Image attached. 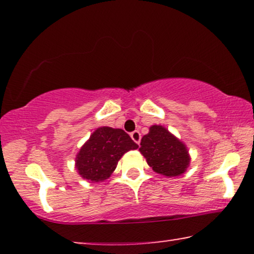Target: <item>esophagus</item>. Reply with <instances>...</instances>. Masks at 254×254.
I'll list each match as a JSON object with an SVG mask.
<instances>
[{"instance_id":"1","label":"esophagus","mask_w":254,"mask_h":254,"mask_svg":"<svg viewBox=\"0 0 254 254\" xmlns=\"http://www.w3.org/2000/svg\"><path fill=\"white\" fill-rule=\"evenodd\" d=\"M130 137L133 138L134 142H136L137 144H140V141H141V134L138 130H134L133 133H130Z\"/></svg>"}]
</instances>
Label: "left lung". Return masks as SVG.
Here are the masks:
<instances>
[{"mask_svg":"<svg viewBox=\"0 0 254 254\" xmlns=\"http://www.w3.org/2000/svg\"><path fill=\"white\" fill-rule=\"evenodd\" d=\"M141 154L155 172L165 177L183 175L190 165L186 145L165 127L154 125L141 140Z\"/></svg>","mask_w":254,"mask_h":254,"instance_id":"8db88e82","label":"left lung"}]
</instances>
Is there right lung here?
<instances>
[{
  "label": "right lung",
  "instance_id": "1",
  "mask_svg": "<svg viewBox=\"0 0 254 254\" xmlns=\"http://www.w3.org/2000/svg\"><path fill=\"white\" fill-rule=\"evenodd\" d=\"M138 145L120 128L99 127L76 156V169L82 178L99 183L109 178L127 151Z\"/></svg>",
  "mask_w": 254,
  "mask_h": 254
}]
</instances>
